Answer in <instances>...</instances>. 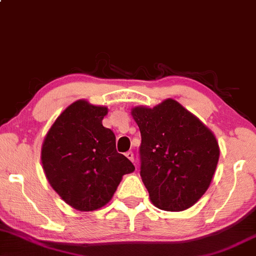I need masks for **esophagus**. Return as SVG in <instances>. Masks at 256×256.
Listing matches in <instances>:
<instances>
[{
  "instance_id": "1",
  "label": "esophagus",
  "mask_w": 256,
  "mask_h": 256,
  "mask_svg": "<svg viewBox=\"0 0 256 256\" xmlns=\"http://www.w3.org/2000/svg\"><path fill=\"white\" fill-rule=\"evenodd\" d=\"M125 156H126V158H128V160H130V161L134 162V152H128L125 154Z\"/></svg>"
}]
</instances>
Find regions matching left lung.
<instances>
[{
	"mask_svg": "<svg viewBox=\"0 0 256 256\" xmlns=\"http://www.w3.org/2000/svg\"><path fill=\"white\" fill-rule=\"evenodd\" d=\"M140 131V178L154 205L182 211L210 186L220 148L214 134L178 101L131 112Z\"/></svg>",
	"mask_w": 256,
	"mask_h": 256,
	"instance_id": "8db88e82",
	"label": "left lung"
}]
</instances>
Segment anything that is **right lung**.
<instances>
[{
	"instance_id": "obj_1",
	"label": "right lung",
	"mask_w": 256,
	"mask_h": 256,
	"mask_svg": "<svg viewBox=\"0 0 256 256\" xmlns=\"http://www.w3.org/2000/svg\"><path fill=\"white\" fill-rule=\"evenodd\" d=\"M107 108L78 100L62 112L46 134L42 162L48 182L80 211L102 208L122 175L134 166L116 149V136L102 125Z\"/></svg>"
}]
</instances>
